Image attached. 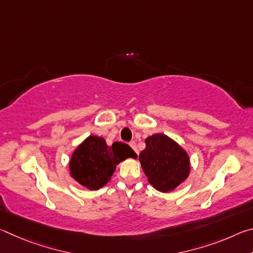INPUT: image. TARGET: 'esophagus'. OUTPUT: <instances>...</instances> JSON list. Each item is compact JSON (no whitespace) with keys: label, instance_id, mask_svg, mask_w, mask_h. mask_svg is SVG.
Listing matches in <instances>:
<instances>
[{"label":"esophagus","instance_id":"1","mask_svg":"<svg viewBox=\"0 0 253 253\" xmlns=\"http://www.w3.org/2000/svg\"><path fill=\"white\" fill-rule=\"evenodd\" d=\"M129 145H130V147H131L132 149H134V151H135V153L137 154V155H138V149H137L136 143H135V142H130V143H129Z\"/></svg>","mask_w":253,"mask_h":253}]
</instances>
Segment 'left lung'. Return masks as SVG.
Listing matches in <instances>:
<instances>
[{"label":"left lung","instance_id":"1","mask_svg":"<svg viewBox=\"0 0 253 253\" xmlns=\"http://www.w3.org/2000/svg\"><path fill=\"white\" fill-rule=\"evenodd\" d=\"M145 143L146 148L139 154V161L148 182L160 192L173 191L190 173L186 152L163 134L149 136Z\"/></svg>","mask_w":253,"mask_h":253}]
</instances>
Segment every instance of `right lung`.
Returning a JSON list of instances; mask_svg holds the SVG:
<instances>
[{"label": "right lung", "mask_w": 253, "mask_h": 253, "mask_svg": "<svg viewBox=\"0 0 253 253\" xmlns=\"http://www.w3.org/2000/svg\"><path fill=\"white\" fill-rule=\"evenodd\" d=\"M128 157L137 155L127 144L116 142L108 146L102 137L89 136L72 154L70 174L81 185L98 190L109 181L118 163Z\"/></svg>", "instance_id": "add662e5"}]
</instances>
